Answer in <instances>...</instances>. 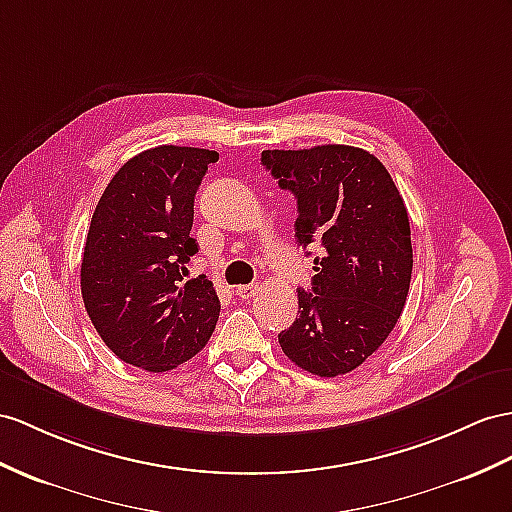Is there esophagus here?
Listing matches in <instances>:
<instances>
[{"label": "esophagus", "instance_id": "34e87169", "mask_svg": "<svg viewBox=\"0 0 512 512\" xmlns=\"http://www.w3.org/2000/svg\"><path fill=\"white\" fill-rule=\"evenodd\" d=\"M256 293H258V284H243L236 289V295L241 299H252Z\"/></svg>", "mask_w": 512, "mask_h": 512}]
</instances>
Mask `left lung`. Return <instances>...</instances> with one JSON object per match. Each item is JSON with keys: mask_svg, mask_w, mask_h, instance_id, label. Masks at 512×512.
<instances>
[{"mask_svg": "<svg viewBox=\"0 0 512 512\" xmlns=\"http://www.w3.org/2000/svg\"><path fill=\"white\" fill-rule=\"evenodd\" d=\"M260 160L297 199V245L321 249L280 347L313 376H343L378 350L404 310L413 273L404 199L382 162L360 147L267 149Z\"/></svg>", "mask_w": 512, "mask_h": 512, "instance_id": "left-lung-1", "label": "left lung"}]
</instances>
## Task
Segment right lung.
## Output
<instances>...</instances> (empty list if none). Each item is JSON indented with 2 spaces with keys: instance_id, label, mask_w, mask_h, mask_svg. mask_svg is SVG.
Instances as JSON below:
<instances>
[{
  "instance_id": "right-lung-1",
  "label": "right lung",
  "mask_w": 512,
  "mask_h": 512,
  "mask_svg": "<svg viewBox=\"0 0 512 512\" xmlns=\"http://www.w3.org/2000/svg\"><path fill=\"white\" fill-rule=\"evenodd\" d=\"M219 154L160 145L130 158L99 197L80 286L97 334L123 363L169 371L213 334L219 297L206 276L184 282L197 254L195 193Z\"/></svg>"
}]
</instances>
